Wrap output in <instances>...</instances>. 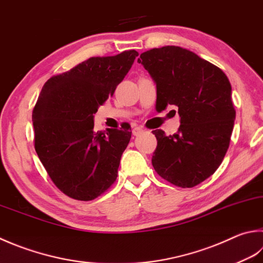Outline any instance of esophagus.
Instances as JSON below:
<instances>
[{
    "label": "esophagus",
    "instance_id": "34e87169",
    "mask_svg": "<svg viewBox=\"0 0 263 263\" xmlns=\"http://www.w3.org/2000/svg\"><path fill=\"white\" fill-rule=\"evenodd\" d=\"M142 133H144V129H143V128H141V127H134L133 128V135L134 136L141 135Z\"/></svg>",
    "mask_w": 263,
    "mask_h": 263
}]
</instances>
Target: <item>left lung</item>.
Returning <instances> with one entry per match:
<instances>
[{"label": "left lung", "mask_w": 263, "mask_h": 263, "mask_svg": "<svg viewBox=\"0 0 263 263\" xmlns=\"http://www.w3.org/2000/svg\"><path fill=\"white\" fill-rule=\"evenodd\" d=\"M138 63L157 86V111L178 107L181 125L174 135L156 129L152 166L181 187L196 186L214 174L230 144L236 118L231 85L223 71L181 47L141 53Z\"/></svg>", "instance_id": "1"}]
</instances>
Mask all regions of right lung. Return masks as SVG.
<instances>
[{
  "label": "right lung",
  "mask_w": 263,
  "mask_h": 263,
  "mask_svg": "<svg viewBox=\"0 0 263 263\" xmlns=\"http://www.w3.org/2000/svg\"><path fill=\"white\" fill-rule=\"evenodd\" d=\"M138 52L91 57L44 83L33 110L34 146L59 190L92 200L118 176L130 126L93 130V115L130 70Z\"/></svg>",
  "instance_id": "add662e5"
}]
</instances>
